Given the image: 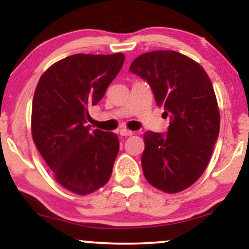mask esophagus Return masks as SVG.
<instances>
[{
	"label": "esophagus",
	"mask_w": 249,
	"mask_h": 249,
	"mask_svg": "<svg viewBox=\"0 0 249 249\" xmlns=\"http://www.w3.org/2000/svg\"><path fill=\"white\" fill-rule=\"evenodd\" d=\"M119 133H121V136H123V137H128V136H132L133 134L132 131L127 130V128H122V130L119 131Z\"/></svg>",
	"instance_id": "esophagus-1"
}]
</instances>
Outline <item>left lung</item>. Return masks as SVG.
<instances>
[{
	"label": "left lung",
	"mask_w": 249,
	"mask_h": 249,
	"mask_svg": "<svg viewBox=\"0 0 249 249\" xmlns=\"http://www.w3.org/2000/svg\"><path fill=\"white\" fill-rule=\"evenodd\" d=\"M130 72L148 83L170 118L166 133L146 131L142 167L152 186L184 191L204 173L218 141L220 115L210 77L193 59L172 50L142 53Z\"/></svg>",
	"instance_id": "obj_1"
}]
</instances>
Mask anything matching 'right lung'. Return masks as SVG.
Here are the masks:
<instances>
[{
    "instance_id": "add662e5",
    "label": "right lung",
    "mask_w": 249,
    "mask_h": 249,
    "mask_svg": "<svg viewBox=\"0 0 249 249\" xmlns=\"http://www.w3.org/2000/svg\"><path fill=\"white\" fill-rule=\"evenodd\" d=\"M125 56L65 57L43 73L33 99L31 132L57 181L76 194L92 193L110 179L119 151L113 132H91L88 110L104 97Z\"/></svg>"
}]
</instances>
